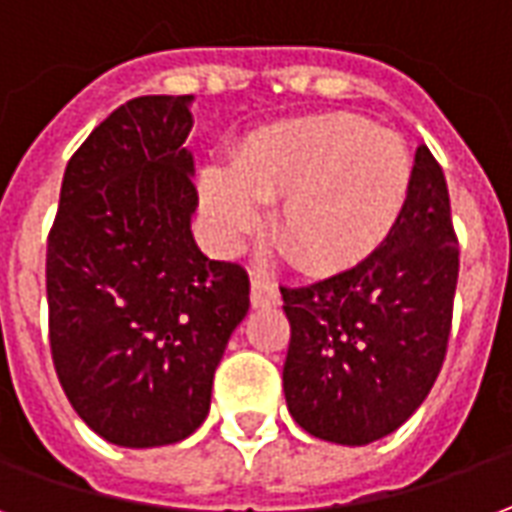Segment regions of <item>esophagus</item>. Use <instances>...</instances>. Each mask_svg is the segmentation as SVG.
<instances>
[{
	"label": "esophagus",
	"mask_w": 512,
	"mask_h": 512,
	"mask_svg": "<svg viewBox=\"0 0 512 512\" xmlns=\"http://www.w3.org/2000/svg\"><path fill=\"white\" fill-rule=\"evenodd\" d=\"M251 302H253V308H270V305H278V302H281L278 286H275L270 278H264V275H253Z\"/></svg>",
	"instance_id": "esophagus-1"
}]
</instances>
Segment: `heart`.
<instances>
[{"label": "heart", "instance_id": "heart-1", "mask_svg": "<svg viewBox=\"0 0 512 512\" xmlns=\"http://www.w3.org/2000/svg\"><path fill=\"white\" fill-rule=\"evenodd\" d=\"M412 177V155L398 133L349 114H322L245 138L231 155V177H201V207L220 240L237 242L259 226L256 204H278V248L302 270L333 272L390 237Z\"/></svg>", "mask_w": 512, "mask_h": 512}]
</instances>
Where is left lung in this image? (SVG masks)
Returning a JSON list of instances; mask_svg holds the SVG:
<instances>
[{"label": "left lung", "mask_w": 512, "mask_h": 512, "mask_svg": "<svg viewBox=\"0 0 512 512\" xmlns=\"http://www.w3.org/2000/svg\"><path fill=\"white\" fill-rule=\"evenodd\" d=\"M455 283L445 171L423 144L390 237L352 270L281 286L292 324L283 393L297 425L335 445H368L401 428L445 363Z\"/></svg>", "instance_id": "8db88e82"}]
</instances>
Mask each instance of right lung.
I'll list each match as a JSON object with an SVG mask.
<instances>
[{
  "label": "right lung",
  "instance_id": "1",
  "mask_svg": "<svg viewBox=\"0 0 512 512\" xmlns=\"http://www.w3.org/2000/svg\"><path fill=\"white\" fill-rule=\"evenodd\" d=\"M190 95L119 106L73 152L48 231V341L78 417L119 447L182 442L251 308L237 261L190 234L199 207Z\"/></svg>",
  "mask_w": 512,
  "mask_h": 512
}]
</instances>
